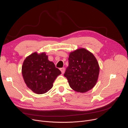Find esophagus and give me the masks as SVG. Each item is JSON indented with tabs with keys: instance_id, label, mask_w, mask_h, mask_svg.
<instances>
[{
	"instance_id": "obj_1",
	"label": "esophagus",
	"mask_w": 128,
	"mask_h": 128,
	"mask_svg": "<svg viewBox=\"0 0 128 128\" xmlns=\"http://www.w3.org/2000/svg\"><path fill=\"white\" fill-rule=\"evenodd\" d=\"M60 71H61V72H62V74H64V71H65V69H64V68H62L60 69Z\"/></svg>"
}]
</instances>
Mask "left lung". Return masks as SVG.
<instances>
[{
	"instance_id": "left-lung-1",
	"label": "left lung",
	"mask_w": 128,
	"mask_h": 128,
	"mask_svg": "<svg viewBox=\"0 0 128 128\" xmlns=\"http://www.w3.org/2000/svg\"><path fill=\"white\" fill-rule=\"evenodd\" d=\"M69 66L64 76L70 87L77 92L84 93L91 90L98 79L100 67L94 56L84 48L71 52Z\"/></svg>"
}]
</instances>
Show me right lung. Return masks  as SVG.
<instances>
[{"instance_id":"obj_1","label":"right lung","mask_w":128,"mask_h":128,"mask_svg":"<svg viewBox=\"0 0 128 128\" xmlns=\"http://www.w3.org/2000/svg\"><path fill=\"white\" fill-rule=\"evenodd\" d=\"M22 73L27 86L37 94L47 92L56 78L62 73L48 59L46 52H37L27 56L22 64Z\"/></svg>"}]
</instances>
